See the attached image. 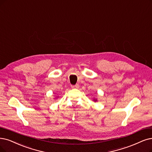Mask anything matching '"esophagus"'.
<instances>
[{
	"label": "esophagus",
	"instance_id": "1",
	"mask_svg": "<svg viewBox=\"0 0 152 152\" xmlns=\"http://www.w3.org/2000/svg\"><path fill=\"white\" fill-rule=\"evenodd\" d=\"M72 88H79V85H71Z\"/></svg>",
	"mask_w": 152,
	"mask_h": 152
}]
</instances>
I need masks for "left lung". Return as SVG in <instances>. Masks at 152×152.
<instances>
[{
  "label": "left lung",
  "instance_id": "left-lung-1",
  "mask_svg": "<svg viewBox=\"0 0 152 152\" xmlns=\"http://www.w3.org/2000/svg\"><path fill=\"white\" fill-rule=\"evenodd\" d=\"M93 100L94 101V102H97V99H95V98H94Z\"/></svg>",
  "mask_w": 152,
  "mask_h": 152
}]
</instances>
